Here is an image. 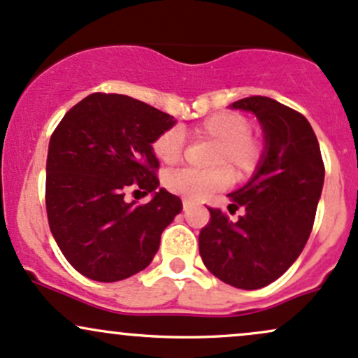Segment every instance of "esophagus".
<instances>
[{
    "label": "esophagus",
    "instance_id": "obj_1",
    "mask_svg": "<svg viewBox=\"0 0 358 358\" xmlns=\"http://www.w3.org/2000/svg\"><path fill=\"white\" fill-rule=\"evenodd\" d=\"M182 203H183V209H188V207L192 206V200H188V199H182Z\"/></svg>",
    "mask_w": 358,
    "mask_h": 358
}]
</instances>
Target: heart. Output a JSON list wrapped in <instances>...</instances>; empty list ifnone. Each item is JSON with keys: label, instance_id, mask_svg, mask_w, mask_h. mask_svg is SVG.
<instances>
[{"label": "heart", "instance_id": "b5f03b06", "mask_svg": "<svg viewBox=\"0 0 358 358\" xmlns=\"http://www.w3.org/2000/svg\"><path fill=\"white\" fill-rule=\"evenodd\" d=\"M194 141L214 144L210 166L214 170H176L164 175L163 183L173 194L202 200L229 183L231 176L245 180L253 175L263 158V143L251 132V122L236 112H221L207 117L187 131ZM152 155L164 166H175L182 159L183 137L176 129H168L152 141ZM230 171L227 172L225 168Z\"/></svg>", "mask_w": 358, "mask_h": 358}]
</instances>
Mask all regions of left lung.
Wrapping results in <instances>:
<instances>
[{
  "label": "left lung",
  "mask_w": 358,
  "mask_h": 358,
  "mask_svg": "<svg viewBox=\"0 0 358 358\" xmlns=\"http://www.w3.org/2000/svg\"><path fill=\"white\" fill-rule=\"evenodd\" d=\"M233 108L253 112L265 137L263 158L245 187L229 194L231 221L210 209L199 251L212 275L238 289H262L297 260L311 234L324 182L320 144L308 119L268 96H248Z\"/></svg>",
  "instance_id": "1"
}]
</instances>
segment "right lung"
Wrapping results in <instances>:
<instances>
[{
  "mask_svg": "<svg viewBox=\"0 0 358 358\" xmlns=\"http://www.w3.org/2000/svg\"><path fill=\"white\" fill-rule=\"evenodd\" d=\"M171 115L117 93H92L62 117L47 152L45 207L50 233L71 265L96 282L144 270L182 200L159 188L152 141ZM139 187L148 204L125 203Z\"/></svg>",
  "mask_w": 358,
  "mask_h": 358,
  "instance_id": "1",
  "label": "right lung"
}]
</instances>
